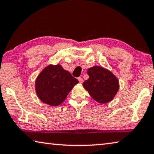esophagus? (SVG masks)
<instances>
[{
	"label": "esophagus",
	"instance_id": "1",
	"mask_svg": "<svg viewBox=\"0 0 154 154\" xmlns=\"http://www.w3.org/2000/svg\"><path fill=\"white\" fill-rule=\"evenodd\" d=\"M78 80H79V82L80 83H82L83 82V79H82V77H79V78H78Z\"/></svg>",
	"mask_w": 154,
	"mask_h": 154
}]
</instances>
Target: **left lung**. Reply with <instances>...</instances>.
<instances>
[{
	"mask_svg": "<svg viewBox=\"0 0 154 154\" xmlns=\"http://www.w3.org/2000/svg\"><path fill=\"white\" fill-rule=\"evenodd\" d=\"M89 79L83 86L94 100L100 104L113 100L119 88V80L113 72L103 66H94L88 70Z\"/></svg>",
	"mask_w": 154,
	"mask_h": 154,
	"instance_id": "8db88e82",
	"label": "left lung"
}]
</instances>
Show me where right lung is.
I'll use <instances>...</instances> for the list:
<instances>
[{
  "label": "right lung",
  "mask_w": 154,
  "mask_h": 154,
  "mask_svg": "<svg viewBox=\"0 0 154 154\" xmlns=\"http://www.w3.org/2000/svg\"><path fill=\"white\" fill-rule=\"evenodd\" d=\"M79 81L60 64H49L41 71L35 80V91L41 101L51 106L64 102Z\"/></svg>",
  "instance_id": "right-lung-1"
}]
</instances>
